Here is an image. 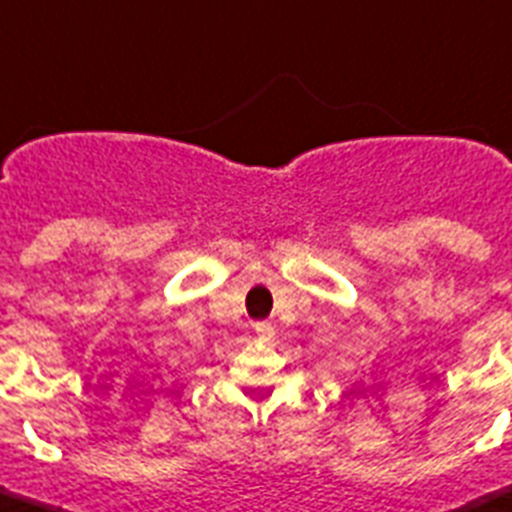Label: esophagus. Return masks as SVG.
<instances>
[{"label": "esophagus", "instance_id": "1", "mask_svg": "<svg viewBox=\"0 0 512 512\" xmlns=\"http://www.w3.org/2000/svg\"><path fill=\"white\" fill-rule=\"evenodd\" d=\"M255 331H257V336L265 338V341H270V338H272V323H267V321L255 323Z\"/></svg>", "mask_w": 512, "mask_h": 512}]
</instances>
